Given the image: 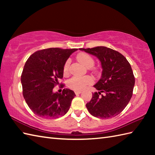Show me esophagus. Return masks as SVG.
I'll use <instances>...</instances> for the list:
<instances>
[{
    "label": "esophagus",
    "instance_id": "34e87169",
    "mask_svg": "<svg viewBox=\"0 0 155 155\" xmlns=\"http://www.w3.org/2000/svg\"><path fill=\"white\" fill-rule=\"evenodd\" d=\"M74 93H75L77 95V94H80L82 93V92H81V91H75Z\"/></svg>",
    "mask_w": 155,
    "mask_h": 155
}]
</instances>
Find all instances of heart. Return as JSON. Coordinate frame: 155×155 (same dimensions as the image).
<instances>
[{
    "mask_svg": "<svg viewBox=\"0 0 155 155\" xmlns=\"http://www.w3.org/2000/svg\"><path fill=\"white\" fill-rule=\"evenodd\" d=\"M78 61L81 62L85 67L87 68H91L94 65V61L93 58L89 54L86 53H80L77 56ZM70 61L68 60L66 61L64 65L63 71L66 74L68 73ZM93 83V78L90 76L85 77H73L68 82V87L74 91H82L88 85Z\"/></svg>",
    "mask_w": 155,
    "mask_h": 155,
    "instance_id": "b5f03b06",
    "label": "heart"
}]
</instances>
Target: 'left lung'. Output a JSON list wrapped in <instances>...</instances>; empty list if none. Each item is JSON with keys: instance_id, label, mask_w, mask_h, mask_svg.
Masks as SVG:
<instances>
[{"instance_id": "8db88e82", "label": "left lung", "mask_w": 155, "mask_h": 155, "mask_svg": "<svg viewBox=\"0 0 155 155\" xmlns=\"http://www.w3.org/2000/svg\"><path fill=\"white\" fill-rule=\"evenodd\" d=\"M98 58L103 68L100 80L94 85L98 91L86 104L93 116L110 118L120 114L133 96L135 83L129 62L120 52L106 47L80 48ZM104 93L101 96L100 94Z\"/></svg>"}]
</instances>
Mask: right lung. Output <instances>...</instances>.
Returning a JSON list of instances; mask_svg holds the SVG:
<instances>
[{"mask_svg":"<svg viewBox=\"0 0 155 155\" xmlns=\"http://www.w3.org/2000/svg\"><path fill=\"white\" fill-rule=\"evenodd\" d=\"M77 48H50L38 51L26 62L21 75L22 94L28 106L43 118L62 117L70 108L76 96L74 91L64 88L62 93L52 89L63 77L66 61ZM64 85L62 84V87Z\"/></svg>","mask_w":155,"mask_h":155,"instance_id":"1","label":"right lung"}]
</instances>
